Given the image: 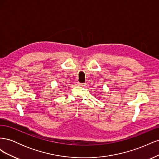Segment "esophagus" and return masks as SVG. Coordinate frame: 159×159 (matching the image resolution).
<instances>
[{"instance_id":"esophagus-1","label":"esophagus","mask_w":159,"mask_h":159,"mask_svg":"<svg viewBox=\"0 0 159 159\" xmlns=\"http://www.w3.org/2000/svg\"><path fill=\"white\" fill-rule=\"evenodd\" d=\"M78 85H80V86H84V85H85V84H84V83H80V82H78Z\"/></svg>"}]
</instances>
